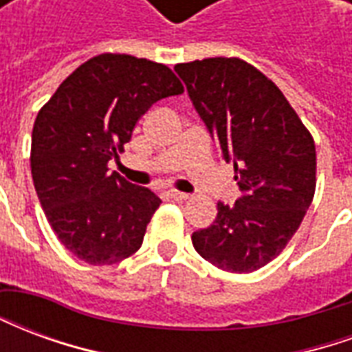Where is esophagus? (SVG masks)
<instances>
[{
    "label": "esophagus",
    "instance_id": "34e87169",
    "mask_svg": "<svg viewBox=\"0 0 352 352\" xmlns=\"http://www.w3.org/2000/svg\"><path fill=\"white\" fill-rule=\"evenodd\" d=\"M168 196L171 199H175V201H184V199L190 198L188 194H184V192H179V190H169Z\"/></svg>",
    "mask_w": 352,
    "mask_h": 352
}]
</instances>
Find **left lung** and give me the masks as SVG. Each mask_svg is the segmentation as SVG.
Here are the masks:
<instances>
[{"label":"left lung","mask_w":352,"mask_h":352,"mask_svg":"<svg viewBox=\"0 0 352 352\" xmlns=\"http://www.w3.org/2000/svg\"><path fill=\"white\" fill-rule=\"evenodd\" d=\"M175 72L241 192L234 206L217 204V219L192 234V245L224 272L260 270L287 247L313 201V138L279 88L239 58L177 64Z\"/></svg>","instance_id":"8db88e82"}]
</instances>
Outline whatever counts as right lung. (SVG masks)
Masks as SVG:
<instances>
[{
    "label": "right lung",
    "instance_id": "add662e5",
    "mask_svg": "<svg viewBox=\"0 0 352 352\" xmlns=\"http://www.w3.org/2000/svg\"><path fill=\"white\" fill-rule=\"evenodd\" d=\"M184 88L168 65L100 54L79 65L39 111L32 131V177L47 221L65 249L92 265L138 251L160 198L107 164L141 116Z\"/></svg>",
    "mask_w": 352,
    "mask_h": 352
}]
</instances>
